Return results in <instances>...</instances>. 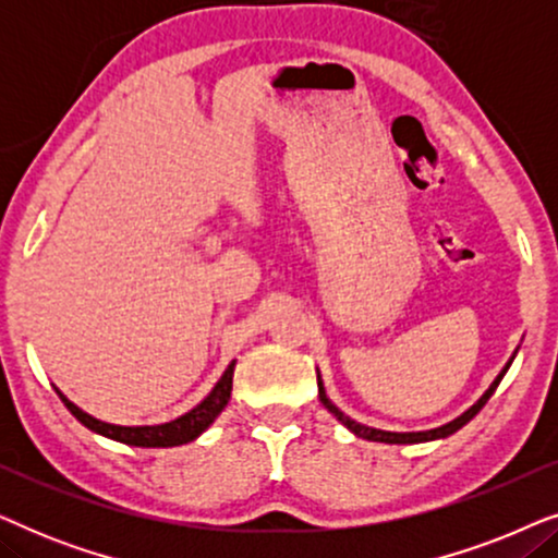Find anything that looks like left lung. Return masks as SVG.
I'll use <instances>...</instances> for the list:
<instances>
[{
    "label": "left lung",
    "instance_id": "obj_1",
    "mask_svg": "<svg viewBox=\"0 0 558 558\" xmlns=\"http://www.w3.org/2000/svg\"><path fill=\"white\" fill-rule=\"evenodd\" d=\"M508 365H510V363H508ZM508 365H506V368H502L500 376L493 380V386L487 388V391L483 393V399H480V401L475 403V407L464 411L462 416H457L454 422H449V424H445V426H439V429H429V432H384V429H371V426H363V424L353 422V418L342 414V411H340L338 407H335V403H332L330 399H327V396H325V388H323V380H319V376H317V391H319V401H323V407H325L327 411H330V414L338 416V422L345 424L348 429L355 434V437H361V439H368V441H386V445H416V441H432V439H441V437H449V434H454L457 429H462V426L468 424L470 418L475 416L477 411L485 407L487 399H490V396L495 393V388H498V384H500V380H502V376H506Z\"/></svg>",
    "mask_w": 558,
    "mask_h": 558
}]
</instances>
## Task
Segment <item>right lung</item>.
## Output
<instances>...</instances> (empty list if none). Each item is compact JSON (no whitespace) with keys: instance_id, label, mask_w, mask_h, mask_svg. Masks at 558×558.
<instances>
[{"instance_id":"obj_1","label":"right lung","mask_w":558,"mask_h":558,"mask_svg":"<svg viewBox=\"0 0 558 558\" xmlns=\"http://www.w3.org/2000/svg\"><path fill=\"white\" fill-rule=\"evenodd\" d=\"M233 365L235 361L228 365L208 399L197 403V407L193 411H187L185 416L174 418V422H167V424H157V426H117V424L98 422V418L88 416L86 411H81L75 403L68 401L60 391L58 396L60 401L65 403V409L71 411L83 426H88L90 432L101 434V437H109L129 447H178V445H187V441H193L195 437H201V434L216 422L220 411L226 409L228 399H231V388H233Z\"/></svg>"}]
</instances>
